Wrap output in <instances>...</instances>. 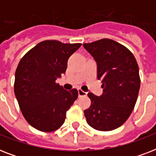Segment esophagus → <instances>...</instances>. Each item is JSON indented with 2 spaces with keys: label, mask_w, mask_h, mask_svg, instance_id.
Returning a JSON list of instances; mask_svg holds the SVG:
<instances>
[{
  "label": "esophagus",
  "mask_w": 156,
  "mask_h": 156,
  "mask_svg": "<svg viewBox=\"0 0 156 156\" xmlns=\"http://www.w3.org/2000/svg\"><path fill=\"white\" fill-rule=\"evenodd\" d=\"M78 95H79V97H82V96H86L87 93L85 92V91H83V90H81V89H78Z\"/></svg>",
  "instance_id": "1"
}]
</instances>
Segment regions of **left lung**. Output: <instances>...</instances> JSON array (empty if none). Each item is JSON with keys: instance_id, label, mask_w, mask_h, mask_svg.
Instances as JSON below:
<instances>
[{"instance_id": "obj_1", "label": "left lung", "mask_w": 156, "mask_h": 156, "mask_svg": "<svg viewBox=\"0 0 156 156\" xmlns=\"http://www.w3.org/2000/svg\"><path fill=\"white\" fill-rule=\"evenodd\" d=\"M83 47L96 61L103 88L100 96L87 94L91 104L84 110L87 122L97 130H113L127 121L135 106L140 88L138 63L127 48L112 40L102 39Z\"/></svg>"}]
</instances>
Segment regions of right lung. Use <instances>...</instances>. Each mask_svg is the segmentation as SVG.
I'll return each mask as SVG.
<instances>
[{
  "label": "right lung",
  "instance_id": "obj_1",
  "mask_svg": "<svg viewBox=\"0 0 156 156\" xmlns=\"http://www.w3.org/2000/svg\"><path fill=\"white\" fill-rule=\"evenodd\" d=\"M81 45L45 40L19 61L14 94L24 118L38 130L58 129L65 122L66 112L77 100V89L64 90L56 80L66 73L69 57Z\"/></svg>",
  "mask_w": 156,
  "mask_h": 156
}]
</instances>
